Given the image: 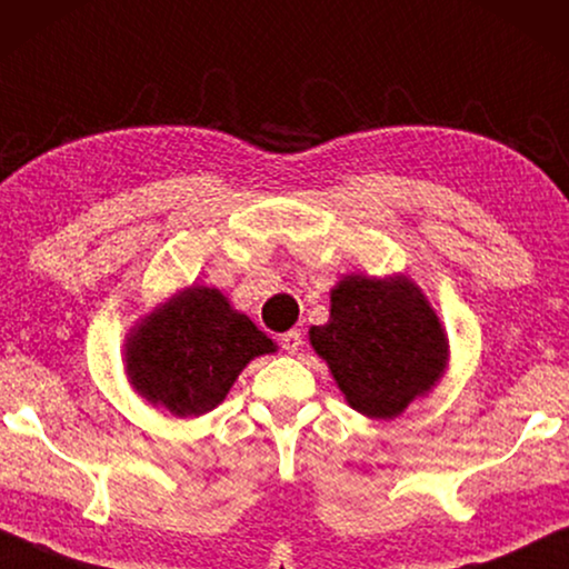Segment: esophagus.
<instances>
[{"label":"esophagus","mask_w":569,"mask_h":569,"mask_svg":"<svg viewBox=\"0 0 569 569\" xmlns=\"http://www.w3.org/2000/svg\"><path fill=\"white\" fill-rule=\"evenodd\" d=\"M301 332L299 329H291V332H286V335H281V347L283 350L288 352V355H296L301 350Z\"/></svg>","instance_id":"1"}]
</instances>
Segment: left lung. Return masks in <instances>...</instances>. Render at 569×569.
Instances as JSON below:
<instances>
[{
    "instance_id": "1",
    "label": "left lung",
    "mask_w": 569,
    "mask_h": 569,
    "mask_svg": "<svg viewBox=\"0 0 569 569\" xmlns=\"http://www.w3.org/2000/svg\"><path fill=\"white\" fill-rule=\"evenodd\" d=\"M345 401L391 421L435 391L449 366V339L409 276L350 273L329 291V321L309 329Z\"/></svg>"
}]
</instances>
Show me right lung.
<instances>
[{"mask_svg": "<svg viewBox=\"0 0 569 569\" xmlns=\"http://www.w3.org/2000/svg\"><path fill=\"white\" fill-rule=\"evenodd\" d=\"M273 339L211 286H186L130 327L122 362L132 391L176 419H197L224 401L240 372Z\"/></svg>", "mask_w": 569, "mask_h": 569, "instance_id": "add662e5", "label": "right lung"}]
</instances>
